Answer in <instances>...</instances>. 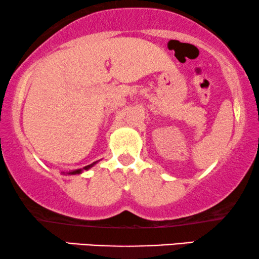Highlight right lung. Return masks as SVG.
Returning a JSON list of instances; mask_svg holds the SVG:
<instances>
[{"label": "right lung", "instance_id": "right-lung-1", "mask_svg": "<svg viewBox=\"0 0 259 259\" xmlns=\"http://www.w3.org/2000/svg\"><path fill=\"white\" fill-rule=\"evenodd\" d=\"M95 164V162H93V164H91V165H87V166H84L83 167V169H88V168H91L92 166H93ZM82 172V169H75V171H73V172H69L68 175H79V173H81Z\"/></svg>", "mask_w": 259, "mask_h": 259}]
</instances>
